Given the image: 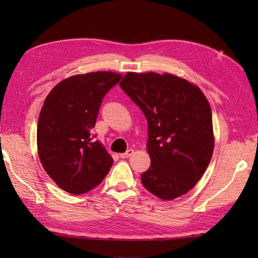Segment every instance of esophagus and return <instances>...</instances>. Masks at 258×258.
<instances>
[{
  "label": "esophagus",
  "instance_id": "esophagus-1",
  "mask_svg": "<svg viewBox=\"0 0 258 258\" xmlns=\"http://www.w3.org/2000/svg\"><path fill=\"white\" fill-rule=\"evenodd\" d=\"M133 154H134V150L130 149V150L126 151L125 153H122V154H119V156H120V158H127L130 156H132Z\"/></svg>",
  "mask_w": 258,
  "mask_h": 258
}]
</instances>
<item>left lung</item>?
I'll return each mask as SVG.
<instances>
[{
  "instance_id": "left-lung-1",
  "label": "left lung",
  "mask_w": 258,
  "mask_h": 258,
  "mask_svg": "<svg viewBox=\"0 0 258 258\" xmlns=\"http://www.w3.org/2000/svg\"><path fill=\"white\" fill-rule=\"evenodd\" d=\"M119 86L149 124L152 162L142 184L164 201L186 194L205 173L214 151L212 111L204 93L169 73L127 72Z\"/></svg>"
}]
</instances>
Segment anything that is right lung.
<instances>
[{"instance_id": "add662e5", "label": "right lung", "mask_w": 258, "mask_h": 258, "mask_svg": "<svg viewBox=\"0 0 258 258\" xmlns=\"http://www.w3.org/2000/svg\"><path fill=\"white\" fill-rule=\"evenodd\" d=\"M122 74L100 71L70 76L52 89L37 122V153L43 168L59 188L79 195L106 176L113 164L91 131L103 97Z\"/></svg>"}]
</instances>
